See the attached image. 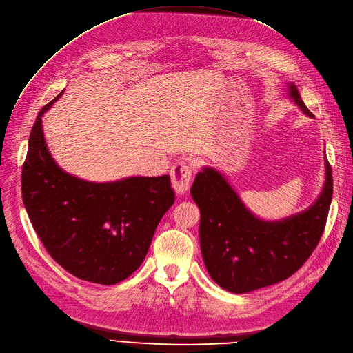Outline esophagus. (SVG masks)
<instances>
[{
    "label": "esophagus",
    "mask_w": 353,
    "mask_h": 353,
    "mask_svg": "<svg viewBox=\"0 0 353 353\" xmlns=\"http://www.w3.org/2000/svg\"><path fill=\"white\" fill-rule=\"evenodd\" d=\"M193 167L188 163H177L173 165L170 176H172V185L177 194H185L188 193L190 188V180H192Z\"/></svg>",
    "instance_id": "1"
}]
</instances>
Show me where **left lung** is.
<instances>
[{
    "label": "left lung",
    "instance_id": "1",
    "mask_svg": "<svg viewBox=\"0 0 353 353\" xmlns=\"http://www.w3.org/2000/svg\"><path fill=\"white\" fill-rule=\"evenodd\" d=\"M288 97L309 117L299 89L288 83ZM325 185L317 201L281 221L252 214L212 167L199 172L190 194L201 209V250L212 280L231 293L242 294L291 277L312 255L325 231L332 203V167L325 159Z\"/></svg>",
    "mask_w": 353,
    "mask_h": 353
}]
</instances>
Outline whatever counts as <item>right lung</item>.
Listing matches in <instances>:
<instances>
[{
  "label": "right lung",
  "instance_id": "1",
  "mask_svg": "<svg viewBox=\"0 0 353 353\" xmlns=\"http://www.w3.org/2000/svg\"><path fill=\"white\" fill-rule=\"evenodd\" d=\"M59 97L43 106L30 132L23 202L59 265L81 280L112 285L143 264L160 219L174 203V192L167 174L95 183L60 168L41 125V117Z\"/></svg>",
  "mask_w": 353,
  "mask_h": 353
}]
</instances>
